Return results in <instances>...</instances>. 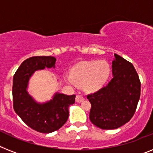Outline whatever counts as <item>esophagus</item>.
<instances>
[{"label":"esophagus","mask_w":153,"mask_h":153,"mask_svg":"<svg viewBox=\"0 0 153 153\" xmlns=\"http://www.w3.org/2000/svg\"><path fill=\"white\" fill-rule=\"evenodd\" d=\"M84 100V97L81 96V95H76V102H82Z\"/></svg>","instance_id":"34e87169"}]
</instances>
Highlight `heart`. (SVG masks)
Wrapping results in <instances>:
<instances>
[{
    "label": "heart",
    "mask_w": 153,
    "mask_h": 153,
    "mask_svg": "<svg viewBox=\"0 0 153 153\" xmlns=\"http://www.w3.org/2000/svg\"><path fill=\"white\" fill-rule=\"evenodd\" d=\"M110 74V65L107 62H84L72 68L70 75L65 74L64 79L70 85L83 84L86 92L94 93L104 87Z\"/></svg>",
    "instance_id": "obj_1"
}]
</instances>
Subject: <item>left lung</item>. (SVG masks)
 Masks as SVG:
<instances>
[{"instance_id": "8db88e82", "label": "left lung", "mask_w": 153, "mask_h": 153, "mask_svg": "<svg viewBox=\"0 0 153 153\" xmlns=\"http://www.w3.org/2000/svg\"><path fill=\"white\" fill-rule=\"evenodd\" d=\"M113 78L94 94L88 95L91 104L89 118L103 130L117 129L132 118L141 94V83L135 69L126 59L114 54Z\"/></svg>"}]
</instances>
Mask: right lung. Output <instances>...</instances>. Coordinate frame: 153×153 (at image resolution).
<instances>
[{"label": "right lung", "mask_w": 153, "mask_h": 153, "mask_svg": "<svg viewBox=\"0 0 153 153\" xmlns=\"http://www.w3.org/2000/svg\"><path fill=\"white\" fill-rule=\"evenodd\" d=\"M52 56H34L26 59L13 76V108L16 114L32 129L48 134L61 128L69 117V105L74 104L75 95L56 92L50 101L36 102L29 94V80L36 71L55 68Z\"/></svg>", "instance_id": "add662e5"}]
</instances>
